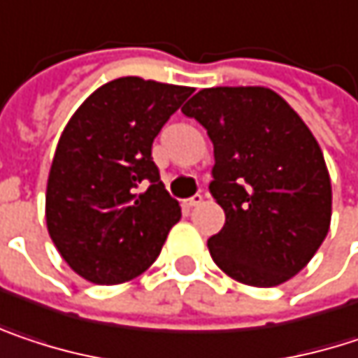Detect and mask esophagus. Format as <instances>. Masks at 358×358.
Instances as JSON below:
<instances>
[{"instance_id":"esophagus-1","label":"esophagus","mask_w":358,"mask_h":358,"mask_svg":"<svg viewBox=\"0 0 358 358\" xmlns=\"http://www.w3.org/2000/svg\"><path fill=\"white\" fill-rule=\"evenodd\" d=\"M201 203H203V194H199V192H196L194 196H190V199L186 201V205H188V207H199Z\"/></svg>"}]
</instances>
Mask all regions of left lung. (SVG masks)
Returning <instances> with one entry per match:
<instances>
[{
	"instance_id": "8db88e82",
	"label": "left lung",
	"mask_w": 358,
	"mask_h": 358,
	"mask_svg": "<svg viewBox=\"0 0 358 358\" xmlns=\"http://www.w3.org/2000/svg\"><path fill=\"white\" fill-rule=\"evenodd\" d=\"M182 113L207 129L209 184L225 225L209 238L215 264L252 287H276L317 252L332 215L326 162L306 122L268 87H209Z\"/></svg>"
}]
</instances>
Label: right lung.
<instances>
[{
    "label": "right lung",
    "instance_id": "add662e5",
    "mask_svg": "<svg viewBox=\"0 0 358 358\" xmlns=\"http://www.w3.org/2000/svg\"><path fill=\"white\" fill-rule=\"evenodd\" d=\"M192 87L118 78L67 122L47 184V227L63 260L90 282L118 285L155 262L180 205L151 145Z\"/></svg>",
    "mask_w": 358,
    "mask_h": 358
}]
</instances>
